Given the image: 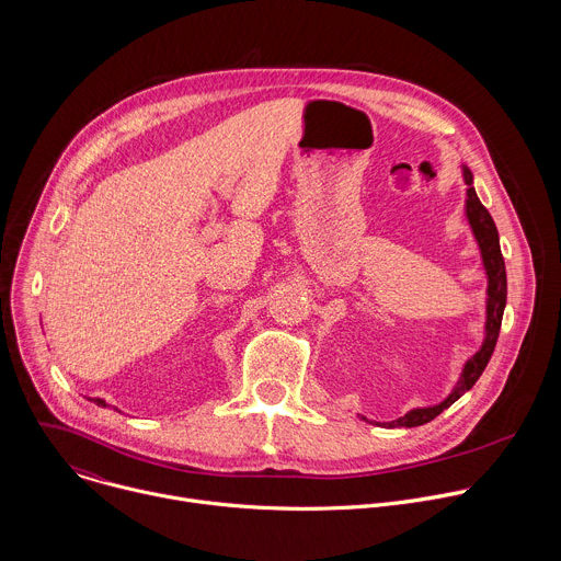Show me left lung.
Here are the masks:
<instances>
[{"instance_id":"8db88e82","label":"left lung","mask_w":561,"mask_h":561,"mask_svg":"<svg viewBox=\"0 0 561 561\" xmlns=\"http://www.w3.org/2000/svg\"><path fill=\"white\" fill-rule=\"evenodd\" d=\"M463 180H466V215L468 221L472 226V232L477 237V244L482 249V257H484V266H486V275H489V308H486V340L484 346L479 348L463 366V373L455 386V390L444 399L442 404L431 407V409H415L411 413H407L404 417H399L394 422H388L386 428H413V426H422L428 424L431 420H435L439 413H444L450 404H455L457 399L470 390L474 386V381L479 379V375L484 373V368L489 366L497 337H500V329H502V317H504V306H506V266H504V257H502V249H500V234H497V226L491 217V213L486 210V206L479 202L474 188H472V173L468 169H463ZM366 420V417H364ZM368 422V420H366ZM373 424V422H370Z\"/></svg>"}]
</instances>
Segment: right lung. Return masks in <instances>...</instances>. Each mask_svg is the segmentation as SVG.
Wrapping results in <instances>:
<instances>
[{"label":"right lung","instance_id":"add662e5","mask_svg":"<svg viewBox=\"0 0 561 561\" xmlns=\"http://www.w3.org/2000/svg\"><path fill=\"white\" fill-rule=\"evenodd\" d=\"M95 404H98V407H106V404L102 402V399H95Z\"/></svg>","mask_w":561,"mask_h":561}]
</instances>
